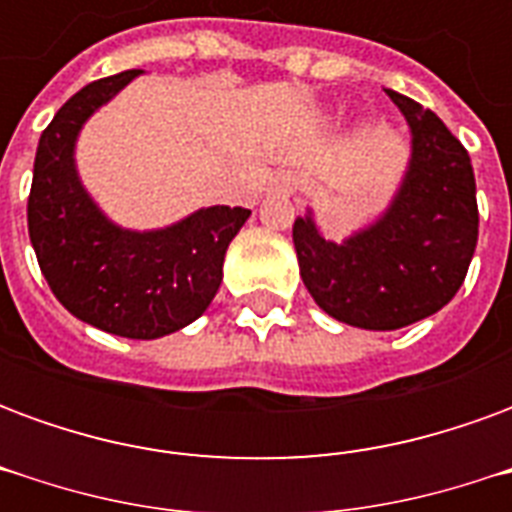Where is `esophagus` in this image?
I'll return each instance as SVG.
<instances>
[{
	"label": "esophagus",
	"mask_w": 512,
	"mask_h": 512,
	"mask_svg": "<svg viewBox=\"0 0 512 512\" xmlns=\"http://www.w3.org/2000/svg\"><path fill=\"white\" fill-rule=\"evenodd\" d=\"M296 186H299V180L293 172H277L274 178L268 180V194H274V197H290V194H296Z\"/></svg>",
	"instance_id": "34e87169"
}]
</instances>
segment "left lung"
<instances>
[{"label": "left lung", "instance_id": "8db88e82", "mask_svg": "<svg viewBox=\"0 0 512 512\" xmlns=\"http://www.w3.org/2000/svg\"><path fill=\"white\" fill-rule=\"evenodd\" d=\"M406 117L411 156L376 219L329 241L307 208L293 222L299 271L334 321L395 332L450 304L477 246V186L466 147L430 109L386 90Z\"/></svg>", "mask_w": 512, "mask_h": 512}]
</instances>
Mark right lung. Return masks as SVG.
<instances>
[{
  "label": "right lung",
  "mask_w": 512,
  "mask_h": 512,
  "mask_svg": "<svg viewBox=\"0 0 512 512\" xmlns=\"http://www.w3.org/2000/svg\"><path fill=\"white\" fill-rule=\"evenodd\" d=\"M145 71H123L68 98L40 134L27 222L40 271L73 318L128 340H158L208 310L246 208L211 205L156 230L112 222L84 189V123Z\"/></svg>",
  "instance_id": "obj_1"
}]
</instances>
